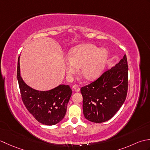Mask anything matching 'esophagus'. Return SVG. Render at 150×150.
<instances>
[{
  "label": "esophagus",
  "instance_id": "esophagus-1",
  "mask_svg": "<svg viewBox=\"0 0 150 150\" xmlns=\"http://www.w3.org/2000/svg\"><path fill=\"white\" fill-rule=\"evenodd\" d=\"M73 88L74 89V90L77 92H79V91H80V88H79V86L77 84H75L74 86H73Z\"/></svg>",
  "mask_w": 150,
  "mask_h": 150
}]
</instances>
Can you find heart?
<instances>
[{"instance_id": "heart-1", "label": "heart", "mask_w": 150, "mask_h": 150, "mask_svg": "<svg viewBox=\"0 0 150 150\" xmlns=\"http://www.w3.org/2000/svg\"><path fill=\"white\" fill-rule=\"evenodd\" d=\"M106 50L100 49L94 44H88L71 51L65 61L67 76L71 79L80 68V75L87 81H92L100 75L107 62Z\"/></svg>"}]
</instances>
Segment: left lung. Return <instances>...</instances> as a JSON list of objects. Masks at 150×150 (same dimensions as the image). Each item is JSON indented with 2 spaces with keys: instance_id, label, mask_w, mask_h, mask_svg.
<instances>
[{
  "instance_id": "1",
  "label": "left lung",
  "mask_w": 150,
  "mask_h": 150,
  "mask_svg": "<svg viewBox=\"0 0 150 150\" xmlns=\"http://www.w3.org/2000/svg\"><path fill=\"white\" fill-rule=\"evenodd\" d=\"M128 87L126 55L96 81L81 89L83 113L91 122L101 123L111 119L126 100Z\"/></svg>"
}]
</instances>
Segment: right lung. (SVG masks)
Here are the masks:
<instances>
[{
  "label": "right lung",
  "instance_id": "obj_1",
  "mask_svg": "<svg viewBox=\"0 0 150 150\" xmlns=\"http://www.w3.org/2000/svg\"><path fill=\"white\" fill-rule=\"evenodd\" d=\"M20 57L18 59L17 80L22 100L27 110L38 122L52 126L64 117L72 91L68 85L60 84L48 91L36 90L28 86L20 73Z\"/></svg>",
  "mask_w": 150,
  "mask_h": 150
}]
</instances>
